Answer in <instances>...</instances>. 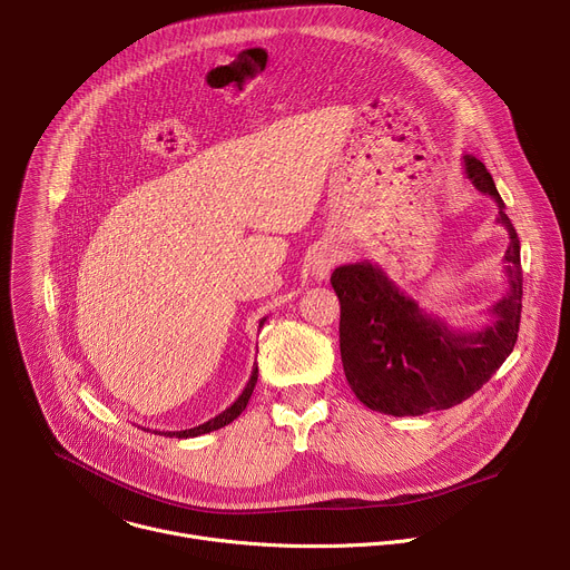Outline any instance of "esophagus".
Returning <instances> with one entry per match:
<instances>
[{"instance_id": "obj_1", "label": "esophagus", "mask_w": 570, "mask_h": 570, "mask_svg": "<svg viewBox=\"0 0 570 570\" xmlns=\"http://www.w3.org/2000/svg\"><path fill=\"white\" fill-rule=\"evenodd\" d=\"M336 264V255L334 253H320L311 266V273L315 279H327L332 268Z\"/></svg>"}]
</instances>
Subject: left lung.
I'll use <instances>...</instances> for the list:
<instances>
[{"mask_svg": "<svg viewBox=\"0 0 570 570\" xmlns=\"http://www.w3.org/2000/svg\"><path fill=\"white\" fill-rule=\"evenodd\" d=\"M464 174L480 194L494 198L497 220L510 236L503 257L508 291L487 308L490 320L482 327H449L370 262L338 266L332 275L341 299L345 376L358 401L376 413L417 417L446 411L478 392L514 350L523 297L521 243L482 161L464 155Z\"/></svg>", "mask_w": 570, "mask_h": 570, "instance_id": "8db88e82", "label": "left lung"}]
</instances>
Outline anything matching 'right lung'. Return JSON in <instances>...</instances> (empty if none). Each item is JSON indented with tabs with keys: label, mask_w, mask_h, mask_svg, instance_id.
<instances>
[{
	"label": "right lung",
	"mask_w": 570,
	"mask_h": 570,
	"mask_svg": "<svg viewBox=\"0 0 570 570\" xmlns=\"http://www.w3.org/2000/svg\"><path fill=\"white\" fill-rule=\"evenodd\" d=\"M264 322H266V317L259 320V327H264ZM257 374H259V370H257V365H255V367H253V374H250L246 387H243V392L238 394V399H236L234 403H229L220 415L212 417L209 422H205V424H200V426H194V429H185V431H167V433H165V431H153V433H165L167 438H178V440H183V438H198V435H205V433H212V431H218V429L227 426V424L234 422L243 411H246V405H248V401H250V396H253V390H255V385H257ZM144 431H146V429H144Z\"/></svg>",
	"instance_id": "right-lung-1"
}]
</instances>
